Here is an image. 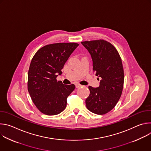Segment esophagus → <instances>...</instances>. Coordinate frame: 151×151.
Returning <instances> with one entry per match:
<instances>
[{
	"mask_svg": "<svg viewBox=\"0 0 151 151\" xmlns=\"http://www.w3.org/2000/svg\"><path fill=\"white\" fill-rule=\"evenodd\" d=\"M81 86H82V85H81V84H79V83H78L75 84V87H76V88H79V87H81Z\"/></svg>",
	"mask_w": 151,
	"mask_h": 151,
	"instance_id": "obj_1",
	"label": "esophagus"
}]
</instances>
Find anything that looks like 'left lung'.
I'll return each instance as SVG.
<instances>
[{"mask_svg":"<svg viewBox=\"0 0 151 151\" xmlns=\"http://www.w3.org/2000/svg\"><path fill=\"white\" fill-rule=\"evenodd\" d=\"M81 44L91 54L93 70L101 78L99 87H88L90 93L85 100L86 106L94 114L104 115L114 108L122 94L124 80L122 60L115 47L106 40L83 41Z\"/></svg>","mask_w":151,"mask_h":151,"instance_id":"left-lung-1","label":"left lung"}]
</instances>
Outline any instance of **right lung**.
<instances>
[{
  "label": "right lung",
  "instance_id": "1",
  "mask_svg": "<svg viewBox=\"0 0 151 151\" xmlns=\"http://www.w3.org/2000/svg\"><path fill=\"white\" fill-rule=\"evenodd\" d=\"M77 43H57L40 48L32 59L28 72L27 89L31 99L42 114L55 115L65 109L67 98L74 84L64 85L57 80Z\"/></svg>",
  "mask_w": 151,
  "mask_h": 151
}]
</instances>
